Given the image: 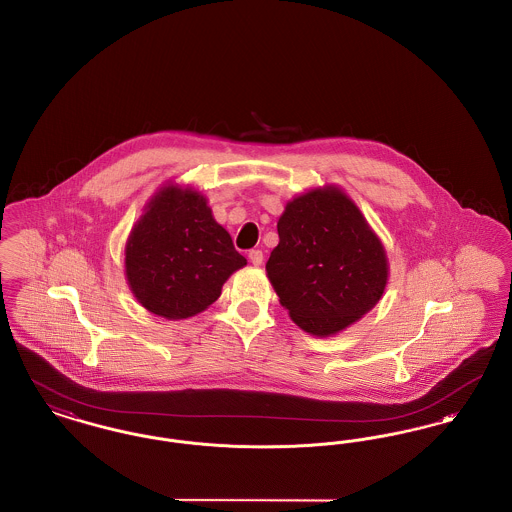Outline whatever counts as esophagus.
Wrapping results in <instances>:
<instances>
[{
    "instance_id": "1",
    "label": "esophagus",
    "mask_w": 512,
    "mask_h": 512,
    "mask_svg": "<svg viewBox=\"0 0 512 512\" xmlns=\"http://www.w3.org/2000/svg\"><path fill=\"white\" fill-rule=\"evenodd\" d=\"M249 261H251L255 267L263 265V251H259V249H253V251H249Z\"/></svg>"
}]
</instances>
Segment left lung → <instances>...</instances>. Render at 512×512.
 <instances>
[{
  "mask_svg": "<svg viewBox=\"0 0 512 512\" xmlns=\"http://www.w3.org/2000/svg\"><path fill=\"white\" fill-rule=\"evenodd\" d=\"M267 261L280 305L301 331L331 336L383 298L389 259L358 205L338 187H313L286 203Z\"/></svg>",
  "mask_w": 512,
  "mask_h": 512,
  "instance_id": "obj_1",
  "label": "left lung"
}]
</instances>
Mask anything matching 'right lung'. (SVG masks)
I'll use <instances>...</instances> for the list:
<instances>
[{
	"instance_id": "add662e5",
	"label": "right lung",
	"mask_w": 512,
	"mask_h": 512,
	"mask_svg": "<svg viewBox=\"0 0 512 512\" xmlns=\"http://www.w3.org/2000/svg\"><path fill=\"white\" fill-rule=\"evenodd\" d=\"M247 265L195 187L166 183L145 205L125 241V278L147 311L189 319L220 298L224 282Z\"/></svg>"
}]
</instances>
